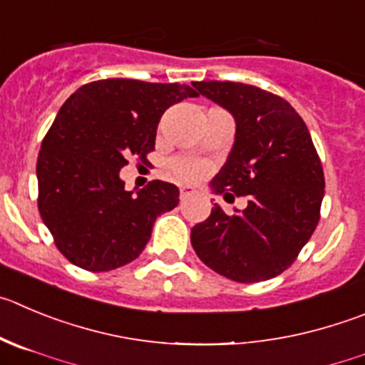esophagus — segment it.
<instances>
[{
	"label": "esophagus",
	"instance_id": "34e87169",
	"mask_svg": "<svg viewBox=\"0 0 365 365\" xmlns=\"http://www.w3.org/2000/svg\"><path fill=\"white\" fill-rule=\"evenodd\" d=\"M194 192H196V190H194V187H189V185L182 187V189H180V198L187 200V198H190Z\"/></svg>",
	"mask_w": 365,
	"mask_h": 365
}]
</instances>
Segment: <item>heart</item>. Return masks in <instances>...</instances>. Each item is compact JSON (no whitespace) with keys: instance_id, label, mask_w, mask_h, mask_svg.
I'll use <instances>...</instances> for the list:
<instances>
[{"instance_id":"heart-1","label":"heart","mask_w":365,"mask_h":365,"mask_svg":"<svg viewBox=\"0 0 365 365\" xmlns=\"http://www.w3.org/2000/svg\"><path fill=\"white\" fill-rule=\"evenodd\" d=\"M173 175L182 182H198L209 173V165L198 158H190V156H180L175 158L171 163Z\"/></svg>"}]
</instances>
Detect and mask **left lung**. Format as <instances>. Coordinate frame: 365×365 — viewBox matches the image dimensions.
<instances>
[{
  "instance_id": "obj_1",
  "label": "left lung",
  "mask_w": 365,
  "mask_h": 365,
  "mask_svg": "<svg viewBox=\"0 0 365 365\" xmlns=\"http://www.w3.org/2000/svg\"><path fill=\"white\" fill-rule=\"evenodd\" d=\"M200 95L229 111L236 140L210 182L216 194L248 196L229 216L214 203L190 230L200 259L227 279L259 282L297 259L321 217L324 173L308 128L277 95L241 83H194Z\"/></svg>"
}]
</instances>
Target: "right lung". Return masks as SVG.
Returning <instances> with one entry per match:
<instances>
[{
	"label": "right lung",
	"mask_w": 365,
	"mask_h": 365,
	"mask_svg": "<svg viewBox=\"0 0 365 365\" xmlns=\"http://www.w3.org/2000/svg\"><path fill=\"white\" fill-rule=\"evenodd\" d=\"M198 93L187 84L106 79L84 84L61 106L37 156L39 214L56 247L75 267L108 272L142 254L160 214L180 190L149 182L124 189L129 156L145 162L169 106Z\"/></svg>",
	"instance_id": "1"
}]
</instances>
